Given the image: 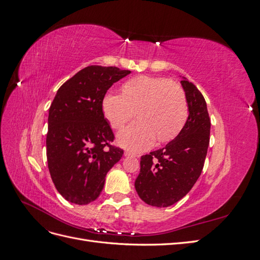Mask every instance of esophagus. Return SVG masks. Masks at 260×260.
<instances>
[{"label": "esophagus", "mask_w": 260, "mask_h": 260, "mask_svg": "<svg viewBox=\"0 0 260 260\" xmlns=\"http://www.w3.org/2000/svg\"><path fill=\"white\" fill-rule=\"evenodd\" d=\"M124 156H132V157H139V155H138V154H136V153H132V152H130V151H125V152H124Z\"/></svg>", "instance_id": "obj_1"}]
</instances>
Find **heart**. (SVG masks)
Masks as SVG:
<instances>
[{"instance_id": "obj_1", "label": "heart", "mask_w": 260, "mask_h": 260, "mask_svg": "<svg viewBox=\"0 0 260 260\" xmlns=\"http://www.w3.org/2000/svg\"><path fill=\"white\" fill-rule=\"evenodd\" d=\"M102 113L114 130H121L136 114L138 121L118 136L120 145L141 151L156 141L166 143L183 129L187 119L184 91L166 78L138 76L121 85V95L107 92Z\"/></svg>"}]
</instances>
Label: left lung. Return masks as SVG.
Masks as SVG:
<instances>
[{"instance_id":"8db88e82","label":"left lung","mask_w":260,"mask_h":260,"mask_svg":"<svg viewBox=\"0 0 260 260\" xmlns=\"http://www.w3.org/2000/svg\"><path fill=\"white\" fill-rule=\"evenodd\" d=\"M188 106V117L175 140L162 148L141 156L136 179L140 199L155 207L174 205L185 196L200 178L209 145L210 118L201 91L181 80Z\"/></svg>"}]
</instances>
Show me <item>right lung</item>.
I'll return each instance as SVG.
<instances>
[{
	"instance_id": "add662e5",
	"label": "right lung",
	"mask_w": 260,
	"mask_h": 260,
	"mask_svg": "<svg viewBox=\"0 0 260 260\" xmlns=\"http://www.w3.org/2000/svg\"><path fill=\"white\" fill-rule=\"evenodd\" d=\"M130 74L117 67L88 66L61 84L49 109L46 157L53 183L70 203L95 201L123 149L102 113V99Z\"/></svg>"
}]
</instances>
